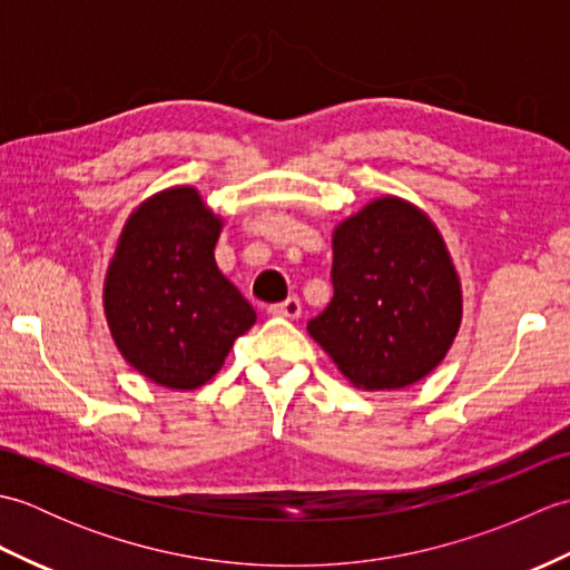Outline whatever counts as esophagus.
I'll list each match as a JSON object with an SVG mask.
<instances>
[{
	"label": "esophagus",
	"instance_id": "1",
	"mask_svg": "<svg viewBox=\"0 0 570 570\" xmlns=\"http://www.w3.org/2000/svg\"><path fill=\"white\" fill-rule=\"evenodd\" d=\"M269 313L276 318H288V321H296L301 316V298L298 296H288L282 304H272Z\"/></svg>",
	"mask_w": 570,
	"mask_h": 570
}]
</instances>
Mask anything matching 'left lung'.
Masks as SVG:
<instances>
[{"label":"left lung","instance_id":"1","mask_svg":"<svg viewBox=\"0 0 570 570\" xmlns=\"http://www.w3.org/2000/svg\"><path fill=\"white\" fill-rule=\"evenodd\" d=\"M333 298L308 333L367 392L402 390L439 367L463 318L443 237L416 205L386 196L335 227Z\"/></svg>","mask_w":570,"mask_h":570}]
</instances>
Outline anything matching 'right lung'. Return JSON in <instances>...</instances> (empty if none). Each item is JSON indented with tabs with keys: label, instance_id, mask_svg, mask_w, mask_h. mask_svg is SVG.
<instances>
[{
	"label": "right lung",
	"instance_id": "right-lung-1",
	"mask_svg": "<svg viewBox=\"0 0 570 570\" xmlns=\"http://www.w3.org/2000/svg\"><path fill=\"white\" fill-rule=\"evenodd\" d=\"M223 220L198 190L156 193L131 213L105 278V316L131 367L168 390H196L223 367L257 313L215 264Z\"/></svg>",
	"mask_w": 570,
	"mask_h": 570
}]
</instances>
